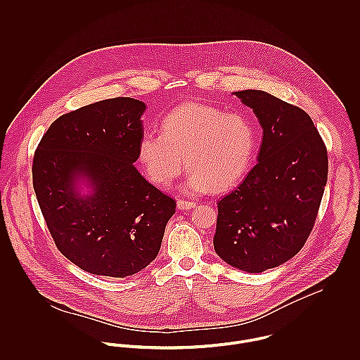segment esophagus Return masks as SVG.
Listing matches in <instances>:
<instances>
[{"instance_id": "34e87169", "label": "esophagus", "mask_w": 360, "mask_h": 360, "mask_svg": "<svg viewBox=\"0 0 360 360\" xmlns=\"http://www.w3.org/2000/svg\"><path fill=\"white\" fill-rule=\"evenodd\" d=\"M195 206L194 201H186V200H177V207L180 210H188Z\"/></svg>"}]
</instances>
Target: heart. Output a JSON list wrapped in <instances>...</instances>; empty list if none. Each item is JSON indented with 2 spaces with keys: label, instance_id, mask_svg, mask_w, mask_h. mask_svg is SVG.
<instances>
[{
  "label": "heart",
  "instance_id": "heart-1",
  "mask_svg": "<svg viewBox=\"0 0 360 360\" xmlns=\"http://www.w3.org/2000/svg\"><path fill=\"white\" fill-rule=\"evenodd\" d=\"M254 130L238 113L204 103H187L169 113L162 133H146L139 160L156 187L166 188L190 167L183 191L201 194L226 191L245 174L252 151Z\"/></svg>",
  "mask_w": 360,
  "mask_h": 360
}]
</instances>
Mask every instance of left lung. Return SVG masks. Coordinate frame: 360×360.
Masks as SVG:
<instances>
[{
    "label": "left lung",
    "instance_id": "8db88e82",
    "mask_svg": "<svg viewBox=\"0 0 360 360\" xmlns=\"http://www.w3.org/2000/svg\"><path fill=\"white\" fill-rule=\"evenodd\" d=\"M263 130L257 163L217 202L213 247L230 266L262 273L308 240L327 183L326 146L305 110L266 91H236Z\"/></svg>",
    "mask_w": 360,
    "mask_h": 360
}]
</instances>
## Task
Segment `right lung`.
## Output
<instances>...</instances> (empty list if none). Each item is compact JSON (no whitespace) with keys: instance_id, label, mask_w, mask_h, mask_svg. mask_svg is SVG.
<instances>
[{"instance_id":"right-lung-1","label":"right lung","mask_w":360,"mask_h":360,"mask_svg":"<svg viewBox=\"0 0 360 360\" xmlns=\"http://www.w3.org/2000/svg\"><path fill=\"white\" fill-rule=\"evenodd\" d=\"M146 108L119 97L62 115L34 154L33 187L55 245L91 274L122 278L146 269L176 212L133 165Z\"/></svg>"}]
</instances>
